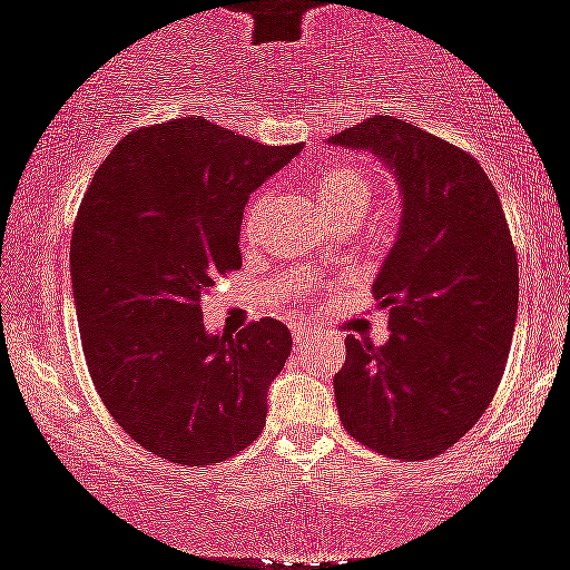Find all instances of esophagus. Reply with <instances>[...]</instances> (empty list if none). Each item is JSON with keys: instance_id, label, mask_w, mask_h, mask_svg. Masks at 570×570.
<instances>
[{"instance_id": "esophagus-1", "label": "esophagus", "mask_w": 570, "mask_h": 570, "mask_svg": "<svg viewBox=\"0 0 570 570\" xmlns=\"http://www.w3.org/2000/svg\"><path fill=\"white\" fill-rule=\"evenodd\" d=\"M292 335H295V341L297 343H311V341H314V330H311V327H303V324H297V327L295 330H292Z\"/></svg>"}]
</instances>
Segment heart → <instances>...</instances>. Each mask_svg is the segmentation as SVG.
<instances>
[{
  "mask_svg": "<svg viewBox=\"0 0 570 570\" xmlns=\"http://www.w3.org/2000/svg\"><path fill=\"white\" fill-rule=\"evenodd\" d=\"M308 186L333 222L337 218L362 222L379 199V170L365 156H337L308 173ZM267 199H271V191H262L248 203L246 218H243V243L248 246L256 243V235H259Z\"/></svg>",
  "mask_w": 570,
  "mask_h": 570,
  "instance_id": "b5f03b06",
  "label": "heart"
}]
</instances>
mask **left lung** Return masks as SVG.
I'll return each mask as SVG.
<instances>
[{
    "label": "left lung",
    "instance_id": "1",
    "mask_svg": "<svg viewBox=\"0 0 570 570\" xmlns=\"http://www.w3.org/2000/svg\"><path fill=\"white\" fill-rule=\"evenodd\" d=\"M330 142L376 154L403 194L373 284L390 341L346 335L337 414L373 452L430 460L479 422L505 371L519 267L503 205L471 154L403 118L373 116Z\"/></svg>",
    "mask_w": 570,
    "mask_h": 570
}]
</instances>
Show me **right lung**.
<instances>
[{
	"label": "right lung",
	"mask_w": 570,
	"mask_h": 570,
	"mask_svg": "<svg viewBox=\"0 0 570 570\" xmlns=\"http://www.w3.org/2000/svg\"><path fill=\"white\" fill-rule=\"evenodd\" d=\"M299 148L186 116L135 129L91 178L70 246L86 365L118 428L156 458L210 465L265 428L289 330L259 318L210 335L203 297L240 267L252 191Z\"/></svg>",
	"instance_id": "add662e5"
}]
</instances>
